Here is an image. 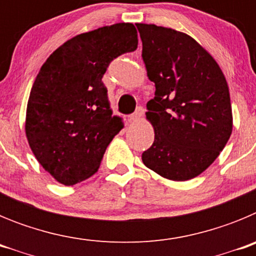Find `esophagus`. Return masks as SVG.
I'll use <instances>...</instances> for the list:
<instances>
[{
  "label": "esophagus",
  "mask_w": 256,
  "mask_h": 256,
  "mask_svg": "<svg viewBox=\"0 0 256 256\" xmlns=\"http://www.w3.org/2000/svg\"><path fill=\"white\" fill-rule=\"evenodd\" d=\"M144 115V108H138L137 110H136L133 114H130V116H128V122H136V120H138L140 118Z\"/></svg>",
  "instance_id": "esophagus-1"
}]
</instances>
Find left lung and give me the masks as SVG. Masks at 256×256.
<instances>
[{
    "instance_id": "left-lung-1",
    "label": "left lung",
    "mask_w": 256,
    "mask_h": 256,
    "mask_svg": "<svg viewBox=\"0 0 256 256\" xmlns=\"http://www.w3.org/2000/svg\"><path fill=\"white\" fill-rule=\"evenodd\" d=\"M155 97L146 119L155 140L144 164L170 180L198 177L224 148L232 133V108L224 74L209 52L186 33L136 24Z\"/></svg>"
}]
</instances>
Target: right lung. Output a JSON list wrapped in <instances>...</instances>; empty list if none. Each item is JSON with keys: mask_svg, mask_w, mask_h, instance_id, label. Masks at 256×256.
<instances>
[{"mask_svg": "<svg viewBox=\"0 0 256 256\" xmlns=\"http://www.w3.org/2000/svg\"><path fill=\"white\" fill-rule=\"evenodd\" d=\"M137 30L118 22L61 44L42 65L26 106V134L44 169L73 186L97 172L123 128L112 115L102 76L118 56L137 48Z\"/></svg>", "mask_w": 256, "mask_h": 256, "instance_id": "add662e5", "label": "right lung"}]
</instances>
